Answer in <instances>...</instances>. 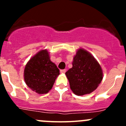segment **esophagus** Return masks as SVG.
<instances>
[{"instance_id": "obj_1", "label": "esophagus", "mask_w": 126, "mask_h": 126, "mask_svg": "<svg viewBox=\"0 0 126 126\" xmlns=\"http://www.w3.org/2000/svg\"><path fill=\"white\" fill-rule=\"evenodd\" d=\"M60 72L62 74H64L66 72V69H61Z\"/></svg>"}]
</instances>
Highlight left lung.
Wrapping results in <instances>:
<instances>
[{
	"label": "left lung",
	"mask_w": 126,
	"mask_h": 126,
	"mask_svg": "<svg viewBox=\"0 0 126 126\" xmlns=\"http://www.w3.org/2000/svg\"><path fill=\"white\" fill-rule=\"evenodd\" d=\"M72 92L77 96L92 93L101 83L103 72L94 57L83 49L74 57L72 67L65 73Z\"/></svg>",
	"instance_id": "left-lung-1"
}]
</instances>
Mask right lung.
<instances>
[{
	"label": "right lung",
	"mask_w": 126,
	"mask_h": 126,
	"mask_svg": "<svg viewBox=\"0 0 126 126\" xmlns=\"http://www.w3.org/2000/svg\"><path fill=\"white\" fill-rule=\"evenodd\" d=\"M24 80L32 91L38 94H46L54 84L60 70L50 60L46 49L35 54L27 62L24 69Z\"/></svg>",
	"instance_id": "add662e5"
}]
</instances>
